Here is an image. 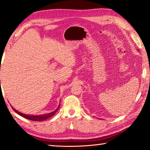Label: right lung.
Wrapping results in <instances>:
<instances>
[{"instance_id":"right-lung-1","label":"right lung","mask_w":150,"mask_h":150,"mask_svg":"<svg viewBox=\"0 0 150 150\" xmlns=\"http://www.w3.org/2000/svg\"><path fill=\"white\" fill-rule=\"evenodd\" d=\"M60 105L58 106V108L55 110V111L52 112H50V113H47V114H45V115H24L23 113H21L18 112V110H16V109L14 108L12 106V109H13L14 112H16L18 114V115H19L20 116H22V117H24L26 119H28V120H33V121H43V120H46V119L51 118L52 116H54L55 115V113L57 111L58 108H59Z\"/></svg>"}]
</instances>
